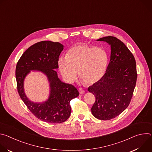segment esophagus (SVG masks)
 <instances>
[{
  "instance_id": "obj_1",
  "label": "esophagus",
  "mask_w": 152,
  "mask_h": 152,
  "mask_svg": "<svg viewBox=\"0 0 152 152\" xmlns=\"http://www.w3.org/2000/svg\"><path fill=\"white\" fill-rule=\"evenodd\" d=\"M79 92L80 94H83L85 93V90L82 88H79Z\"/></svg>"
}]
</instances>
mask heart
I'll return each mask as SVG.
<instances>
[{
	"mask_svg": "<svg viewBox=\"0 0 152 152\" xmlns=\"http://www.w3.org/2000/svg\"><path fill=\"white\" fill-rule=\"evenodd\" d=\"M107 62L105 50L83 43L72 47L66 57L58 61L61 74L67 81L75 80L78 72L79 79L86 84L98 82L106 72Z\"/></svg>",
	"mask_w": 152,
	"mask_h": 152,
	"instance_id": "b5f03b06",
	"label": "heart"
}]
</instances>
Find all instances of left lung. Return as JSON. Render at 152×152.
<instances>
[{
	"mask_svg": "<svg viewBox=\"0 0 152 152\" xmlns=\"http://www.w3.org/2000/svg\"><path fill=\"white\" fill-rule=\"evenodd\" d=\"M97 41L111 46V58L103 76L88 90L96 101L91 107L97 119L109 120L123 112L131 102L137 79L136 61L133 54L116 37L108 36Z\"/></svg>",
	"mask_w": 152,
	"mask_h": 152,
	"instance_id": "obj_1",
	"label": "left lung"
}]
</instances>
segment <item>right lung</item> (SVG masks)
<instances>
[{"mask_svg":"<svg viewBox=\"0 0 152 152\" xmlns=\"http://www.w3.org/2000/svg\"><path fill=\"white\" fill-rule=\"evenodd\" d=\"M63 49V45L58 42H38L23 53L16 66L15 77L20 98L37 118L47 123L66 121L71 114L70 100L79 96L73 85L61 82L58 77L55 69H58V61ZM31 70L41 71L48 77L50 94L46 102H33L24 93V80Z\"/></svg>","mask_w":152,"mask_h":152,"instance_id":"right-lung-1","label":"right lung"}]
</instances>
